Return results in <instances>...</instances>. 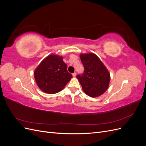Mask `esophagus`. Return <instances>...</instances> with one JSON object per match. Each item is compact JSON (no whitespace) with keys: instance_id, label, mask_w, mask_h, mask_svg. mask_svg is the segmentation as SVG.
I'll list each match as a JSON object with an SVG mask.
<instances>
[{"instance_id":"1","label":"esophagus","mask_w":146,"mask_h":146,"mask_svg":"<svg viewBox=\"0 0 146 146\" xmlns=\"http://www.w3.org/2000/svg\"><path fill=\"white\" fill-rule=\"evenodd\" d=\"M76 76H77V74H76V72H74V73H73V74H72V76H73V77H76Z\"/></svg>"}]
</instances>
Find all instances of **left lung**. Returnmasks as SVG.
<instances>
[{
  "label": "left lung",
  "instance_id": "left-lung-1",
  "mask_svg": "<svg viewBox=\"0 0 146 146\" xmlns=\"http://www.w3.org/2000/svg\"><path fill=\"white\" fill-rule=\"evenodd\" d=\"M84 67L82 74L77 78L85 94L92 98L103 94L108 89L110 74L99 57L92 53L80 55Z\"/></svg>",
  "mask_w": 146,
  "mask_h": 146
}]
</instances>
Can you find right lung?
<instances>
[{
	"mask_svg": "<svg viewBox=\"0 0 146 146\" xmlns=\"http://www.w3.org/2000/svg\"><path fill=\"white\" fill-rule=\"evenodd\" d=\"M35 78L38 87L48 94H55L62 90L70 78L67 64L63 57L50 55L44 59L34 72Z\"/></svg>",
	"mask_w": 146,
	"mask_h": 146,
	"instance_id": "1",
	"label": "right lung"
}]
</instances>
